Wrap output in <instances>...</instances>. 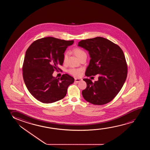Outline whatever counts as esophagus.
Segmentation results:
<instances>
[{
    "instance_id": "1",
    "label": "esophagus",
    "mask_w": 150,
    "mask_h": 150,
    "mask_svg": "<svg viewBox=\"0 0 150 150\" xmlns=\"http://www.w3.org/2000/svg\"><path fill=\"white\" fill-rule=\"evenodd\" d=\"M82 79H79V78H75V82L76 83L79 82L81 81H82Z\"/></svg>"
}]
</instances>
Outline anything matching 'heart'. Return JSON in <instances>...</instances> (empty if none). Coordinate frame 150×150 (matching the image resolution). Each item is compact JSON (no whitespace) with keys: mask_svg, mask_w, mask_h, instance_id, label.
<instances>
[{"mask_svg":"<svg viewBox=\"0 0 150 150\" xmlns=\"http://www.w3.org/2000/svg\"><path fill=\"white\" fill-rule=\"evenodd\" d=\"M73 52L75 54V55L79 59L82 57L86 56V53L83 50L80 49V48H79V47H76V48L74 49L73 50ZM67 56H68V54H67V53H66L64 55V61H66L67 60ZM81 71H82V70L80 69H74V68H73V69H71L70 70H69L68 72L73 76H75V77H78V76H80L81 73Z\"/></svg>","mask_w":150,"mask_h":150,"instance_id":"1","label":"heart"}]
</instances>
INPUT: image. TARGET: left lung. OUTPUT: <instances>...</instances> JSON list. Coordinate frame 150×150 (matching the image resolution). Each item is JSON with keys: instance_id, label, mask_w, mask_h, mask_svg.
Listing matches in <instances>:
<instances>
[{"instance_id": "8db88e82", "label": "left lung", "mask_w": 150, "mask_h": 150, "mask_svg": "<svg viewBox=\"0 0 150 150\" xmlns=\"http://www.w3.org/2000/svg\"><path fill=\"white\" fill-rule=\"evenodd\" d=\"M78 45L88 51L90 56L86 75L99 76L98 80L94 82L83 79L87 86L82 91V96L93 105L110 102L119 92L127 77V64L122 50L116 44L101 37L82 40Z\"/></svg>"}]
</instances>
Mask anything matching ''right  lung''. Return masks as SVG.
<instances>
[{
  "instance_id": "right-lung-1",
  "label": "right lung",
  "mask_w": 150,
  "mask_h": 150,
  "mask_svg": "<svg viewBox=\"0 0 150 150\" xmlns=\"http://www.w3.org/2000/svg\"><path fill=\"white\" fill-rule=\"evenodd\" d=\"M74 40L67 41L54 37L37 39L25 52L23 64V78L28 90L38 100L45 103H54L66 96L68 86L74 79L67 74L57 78L54 71L60 70L64 53Z\"/></svg>"
}]
</instances>
